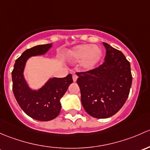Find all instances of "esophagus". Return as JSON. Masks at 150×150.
<instances>
[{
    "mask_svg": "<svg viewBox=\"0 0 150 150\" xmlns=\"http://www.w3.org/2000/svg\"><path fill=\"white\" fill-rule=\"evenodd\" d=\"M72 77H73V81H74V82H76V80H77V79H78V76H77L76 74H74L73 76H72Z\"/></svg>",
    "mask_w": 150,
    "mask_h": 150,
    "instance_id": "obj_1",
    "label": "esophagus"
}]
</instances>
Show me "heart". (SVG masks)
Returning <instances> with one entry per match:
<instances>
[{
    "label": "heart",
    "instance_id": "1",
    "mask_svg": "<svg viewBox=\"0 0 150 150\" xmlns=\"http://www.w3.org/2000/svg\"><path fill=\"white\" fill-rule=\"evenodd\" d=\"M103 55V49L99 45L82 44L75 46L68 52V58L72 61H80V67L89 71L98 66Z\"/></svg>",
    "mask_w": 150,
    "mask_h": 150
}]
</instances>
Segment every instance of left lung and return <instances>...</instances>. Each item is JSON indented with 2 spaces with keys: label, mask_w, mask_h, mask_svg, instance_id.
Segmentation results:
<instances>
[{
  "label": "left lung",
  "mask_w": 150,
  "mask_h": 150,
  "mask_svg": "<svg viewBox=\"0 0 150 150\" xmlns=\"http://www.w3.org/2000/svg\"><path fill=\"white\" fill-rule=\"evenodd\" d=\"M103 45L105 62L92 71L76 73L81 104L96 118L115 115L126 103L132 83L131 65L124 55L108 43Z\"/></svg>",
  "instance_id": "left-lung-1"
}]
</instances>
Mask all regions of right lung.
<instances>
[{"mask_svg": "<svg viewBox=\"0 0 150 150\" xmlns=\"http://www.w3.org/2000/svg\"><path fill=\"white\" fill-rule=\"evenodd\" d=\"M52 47L51 43L27 49L16 60L11 73L13 95L18 105L27 115L40 121H51L59 115L60 100L73 82L69 74L64 78H50L38 89L29 86L24 75L27 61L31 57L45 55Z\"/></svg>", "mask_w": 150, "mask_h": 150, "instance_id": "add662e5", "label": "right lung"}]
</instances>
